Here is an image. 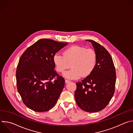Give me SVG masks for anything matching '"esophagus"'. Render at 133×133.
<instances>
[{"mask_svg": "<svg viewBox=\"0 0 133 133\" xmlns=\"http://www.w3.org/2000/svg\"><path fill=\"white\" fill-rule=\"evenodd\" d=\"M70 81H69V80H67V79H65V83L66 84H67L68 83H69V82H70Z\"/></svg>", "mask_w": 133, "mask_h": 133, "instance_id": "esophagus-1", "label": "esophagus"}]
</instances>
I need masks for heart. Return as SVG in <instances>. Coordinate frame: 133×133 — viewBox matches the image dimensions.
I'll return each instance as SVG.
<instances>
[{
  "label": "heart",
  "mask_w": 133,
  "mask_h": 133,
  "mask_svg": "<svg viewBox=\"0 0 133 133\" xmlns=\"http://www.w3.org/2000/svg\"><path fill=\"white\" fill-rule=\"evenodd\" d=\"M97 55L91 48L78 45L70 46L63 51V56L56 54L54 63L56 70L64 73L67 69L72 68L64 74V76L70 79H76L90 75L97 65Z\"/></svg>",
  "instance_id": "heart-1"
}]
</instances>
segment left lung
<instances>
[{
	"mask_svg": "<svg viewBox=\"0 0 133 133\" xmlns=\"http://www.w3.org/2000/svg\"><path fill=\"white\" fill-rule=\"evenodd\" d=\"M92 44L97 55V65L93 72L81 82L76 83L75 98L82 110L95 112L108 104L115 92L116 75L115 68L108 51L92 40H86Z\"/></svg>",
	"mask_w": 133,
	"mask_h": 133,
	"instance_id": "left-lung-1",
	"label": "left lung"
}]
</instances>
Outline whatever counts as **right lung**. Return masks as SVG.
<instances>
[{
    "label": "right lung",
    "instance_id": "right-lung-1",
    "mask_svg": "<svg viewBox=\"0 0 133 133\" xmlns=\"http://www.w3.org/2000/svg\"><path fill=\"white\" fill-rule=\"evenodd\" d=\"M67 43L41 39L23 54L16 70L17 87L25 105L37 112L52 108L64 87L65 79L54 70V56ZM56 79L54 82L51 80Z\"/></svg>",
    "mask_w": 133,
    "mask_h": 133
}]
</instances>
